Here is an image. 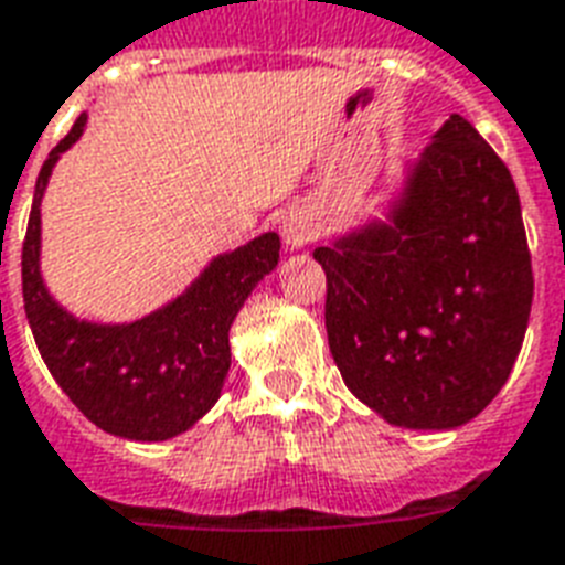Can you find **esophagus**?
<instances>
[{"instance_id": "obj_1", "label": "esophagus", "mask_w": 565, "mask_h": 565, "mask_svg": "<svg viewBox=\"0 0 565 565\" xmlns=\"http://www.w3.org/2000/svg\"><path fill=\"white\" fill-rule=\"evenodd\" d=\"M284 243L290 245V248H305V245L311 243L313 236H317V227H313V218L305 210H290V213L284 215V225H281Z\"/></svg>"}]
</instances>
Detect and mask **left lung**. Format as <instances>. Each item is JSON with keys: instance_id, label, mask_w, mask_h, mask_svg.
<instances>
[{"instance_id": "8db88e82", "label": "left lung", "mask_w": 565, "mask_h": 565, "mask_svg": "<svg viewBox=\"0 0 565 565\" xmlns=\"http://www.w3.org/2000/svg\"><path fill=\"white\" fill-rule=\"evenodd\" d=\"M313 257L331 359L361 403L408 429H450L498 397L531 317V248L510 168L462 115L426 145L394 227Z\"/></svg>"}]
</instances>
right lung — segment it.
<instances>
[{
    "label": "right lung",
    "instance_id": "add662e5",
    "mask_svg": "<svg viewBox=\"0 0 565 565\" xmlns=\"http://www.w3.org/2000/svg\"><path fill=\"white\" fill-rule=\"evenodd\" d=\"M85 115L43 162L23 239V301L41 359L92 424L120 438L166 441L204 417L231 367L227 331L254 284L278 264L264 234L210 264L186 296L129 326H94L58 308L38 269L41 198L55 159L82 136Z\"/></svg>",
    "mask_w": 565,
    "mask_h": 565
}]
</instances>
